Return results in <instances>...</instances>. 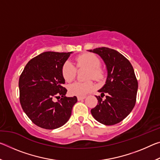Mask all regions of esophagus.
<instances>
[{"instance_id": "esophagus-1", "label": "esophagus", "mask_w": 160, "mask_h": 160, "mask_svg": "<svg viewBox=\"0 0 160 160\" xmlns=\"http://www.w3.org/2000/svg\"><path fill=\"white\" fill-rule=\"evenodd\" d=\"M85 96H78V101H80V100H82L84 99H85Z\"/></svg>"}]
</instances>
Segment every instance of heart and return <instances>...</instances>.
<instances>
[{
    "mask_svg": "<svg viewBox=\"0 0 160 160\" xmlns=\"http://www.w3.org/2000/svg\"><path fill=\"white\" fill-rule=\"evenodd\" d=\"M78 67H85L90 71L88 73V78H92L94 80L101 81L104 78V70L99 67L100 61L99 58L93 53H83L76 58ZM77 74V68L73 64L68 61L63 64L62 68V75L64 80L68 82L75 79ZM94 84L91 80L86 82H75L69 86V92L72 95L84 96L90 93L94 89Z\"/></svg>",
    "mask_w": 160,
    "mask_h": 160,
    "instance_id": "b5f03b06",
    "label": "heart"
}]
</instances>
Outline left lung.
<instances>
[{"label": "left lung", "mask_w": 160, "mask_h": 160, "mask_svg": "<svg viewBox=\"0 0 160 160\" xmlns=\"http://www.w3.org/2000/svg\"><path fill=\"white\" fill-rule=\"evenodd\" d=\"M98 54L107 70L104 85L96 96L98 104L91 109L93 117L104 125L112 126L123 121L133 109L138 85L131 63L118 51L107 47L88 50ZM105 94L106 98L102 100Z\"/></svg>", "instance_id": "1"}]
</instances>
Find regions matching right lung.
<instances>
[{"instance_id":"1","label":"right lung","mask_w":160,"mask_h":160,"mask_svg":"<svg viewBox=\"0 0 160 160\" xmlns=\"http://www.w3.org/2000/svg\"><path fill=\"white\" fill-rule=\"evenodd\" d=\"M72 52L46 51L29 61L19 79L20 102L29 118L45 129L63 126L71 116L77 97L66 96L62 68ZM61 98L57 102L54 98Z\"/></svg>"}]
</instances>
